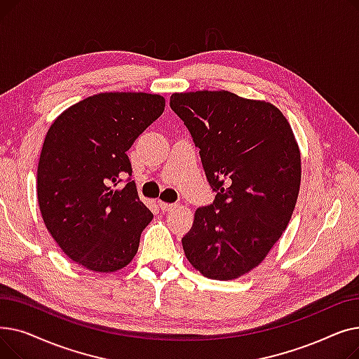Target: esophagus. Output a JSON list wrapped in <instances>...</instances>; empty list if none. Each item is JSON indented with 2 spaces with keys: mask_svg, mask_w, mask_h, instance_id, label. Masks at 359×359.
<instances>
[{
  "mask_svg": "<svg viewBox=\"0 0 359 359\" xmlns=\"http://www.w3.org/2000/svg\"><path fill=\"white\" fill-rule=\"evenodd\" d=\"M157 205H158V208H160L163 212H164V211H170V210L175 208V203H168V202H163V201H158Z\"/></svg>",
  "mask_w": 359,
  "mask_h": 359,
  "instance_id": "esophagus-1",
  "label": "esophagus"
}]
</instances>
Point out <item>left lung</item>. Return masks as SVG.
Masks as SVG:
<instances>
[{
  "instance_id": "left-lung-1",
  "label": "left lung",
  "mask_w": 359,
  "mask_h": 359,
  "mask_svg": "<svg viewBox=\"0 0 359 359\" xmlns=\"http://www.w3.org/2000/svg\"><path fill=\"white\" fill-rule=\"evenodd\" d=\"M170 106L217 192L195 211L184 255L206 278L237 279L260 265L292 217L301 183L292 128L275 104L227 90L173 93Z\"/></svg>"
}]
</instances>
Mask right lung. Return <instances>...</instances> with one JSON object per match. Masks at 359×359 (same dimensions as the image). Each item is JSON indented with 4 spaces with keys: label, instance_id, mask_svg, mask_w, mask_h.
Returning <instances> with one entry per match:
<instances>
[{
    "label": "right lung",
    "instance_id": "add662e5",
    "mask_svg": "<svg viewBox=\"0 0 359 359\" xmlns=\"http://www.w3.org/2000/svg\"><path fill=\"white\" fill-rule=\"evenodd\" d=\"M165 99L149 93H99L65 109L49 126L37 165V202L46 229L80 266L116 272L138 252L153 214L126 151L161 116Z\"/></svg>",
    "mask_w": 359,
    "mask_h": 359
}]
</instances>
